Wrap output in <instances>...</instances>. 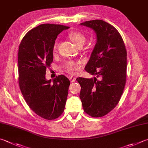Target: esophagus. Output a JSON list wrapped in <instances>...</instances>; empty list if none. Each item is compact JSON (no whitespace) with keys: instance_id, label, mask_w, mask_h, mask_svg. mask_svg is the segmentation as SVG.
<instances>
[{"instance_id":"obj_1","label":"esophagus","mask_w":148,"mask_h":148,"mask_svg":"<svg viewBox=\"0 0 148 148\" xmlns=\"http://www.w3.org/2000/svg\"><path fill=\"white\" fill-rule=\"evenodd\" d=\"M69 80H70L71 82H73L75 81V80H76V78L73 77V76H71V77H69Z\"/></svg>"}]
</instances>
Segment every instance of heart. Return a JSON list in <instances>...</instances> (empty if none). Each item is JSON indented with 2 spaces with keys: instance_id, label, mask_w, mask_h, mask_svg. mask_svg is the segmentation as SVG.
Here are the masks:
<instances>
[{
  "instance_id": "b5f03b06",
  "label": "heart",
  "mask_w": 148,
  "mask_h": 148,
  "mask_svg": "<svg viewBox=\"0 0 148 148\" xmlns=\"http://www.w3.org/2000/svg\"><path fill=\"white\" fill-rule=\"evenodd\" d=\"M68 37L77 46H82L86 40V36L81 32H77V31H72V32H69L68 33ZM58 45H59V42L58 40H56L53 46V51H57ZM80 62H73V61L69 62L66 66V71L71 74L77 73L80 71Z\"/></svg>"
}]
</instances>
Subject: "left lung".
Listing matches in <instances>:
<instances>
[{
	"label": "left lung",
	"instance_id": "left-lung-1",
	"mask_svg": "<svg viewBox=\"0 0 148 148\" xmlns=\"http://www.w3.org/2000/svg\"><path fill=\"white\" fill-rule=\"evenodd\" d=\"M93 29L97 41L86 71L98 80L79 77L80 98L84 111L93 117L110 112L120 101L126 85L127 51L123 39L115 27L102 20L80 24Z\"/></svg>",
	"mask_w": 148,
	"mask_h": 148
}]
</instances>
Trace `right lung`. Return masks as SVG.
<instances>
[{
	"instance_id": "add662e5",
	"label": "right lung",
	"mask_w": 148,
	"mask_h": 148,
	"mask_svg": "<svg viewBox=\"0 0 148 148\" xmlns=\"http://www.w3.org/2000/svg\"><path fill=\"white\" fill-rule=\"evenodd\" d=\"M68 26L43 24L29 31L21 40L18 53V84L24 100L33 112L47 120L62 115L70 85L63 75L46 79L53 62V46L58 35Z\"/></svg>"
}]
</instances>
